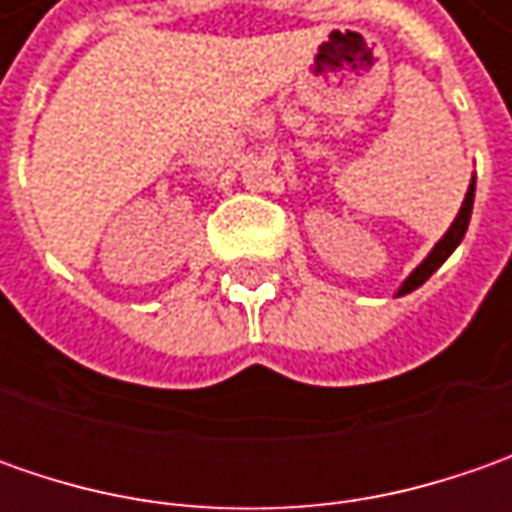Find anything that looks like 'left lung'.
Masks as SVG:
<instances>
[{
	"mask_svg": "<svg viewBox=\"0 0 512 512\" xmlns=\"http://www.w3.org/2000/svg\"><path fill=\"white\" fill-rule=\"evenodd\" d=\"M473 196H476V176L470 179V187H467V196H464L462 210L456 213V219H453V225L447 227V233H444L442 239L436 242V247L427 253V259H424L422 265L416 267L407 279L402 282V287L396 290V296H404V293H413L416 287H422L439 267L447 262V256L456 250V247L462 245L464 233H467V225H470V213H473Z\"/></svg>",
	"mask_w": 512,
	"mask_h": 512,
	"instance_id": "1",
	"label": "left lung"
}]
</instances>
